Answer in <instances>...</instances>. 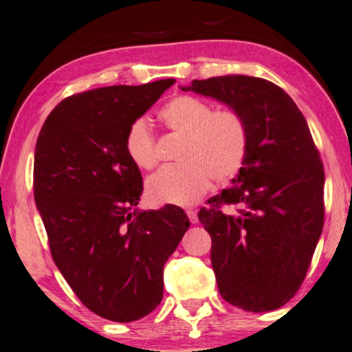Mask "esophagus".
I'll return each instance as SVG.
<instances>
[{"mask_svg": "<svg viewBox=\"0 0 352 352\" xmlns=\"http://www.w3.org/2000/svg\"><path fill=\"white\" fill-rule=\"evenodd\" d=\"M186 213H187V217H189V221L192 223V225H195V223L199 221V218H197V210H194V208H187V210H186Z\"/></svg>", "mask_w": 352, "mask_h": 352, "instance_id": "esophagus-1", "label": "esophagus"}]
</instances>
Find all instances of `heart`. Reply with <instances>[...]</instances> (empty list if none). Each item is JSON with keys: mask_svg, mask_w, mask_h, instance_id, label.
I'll use <instances>...</instances> for the list:
<instances>
[{"mask_svg": "<svg viewBox=\"0 0 352 352\" xmlns=\"http://www.w3.org/2000/svg\"><path fill=\"white\" fill-rule=\"evenodd\" d=\"M168 132L181 137L177 160L147 182V194L155 202L190 205L207 192L212 177L226 182L244 166L249 152V126L232 108L213 109L192 95H177L160 109ZM127 157L140 170L158 165V148L152 129L144 120L129 126L124 137Z\"/></svg>", "mask_w": 352, "mask_h": 352, "instance_id": "heart-1", "label": "heart"}]
</instances>
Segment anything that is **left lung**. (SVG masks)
<instances>
[{"label": "left lung", "mask_w": 352, "mask_h": 352, "mask_svg": "<svg viewBox=\"0 0 352 352\" xmlns=\"http://www.w3.org/2000/svg\"><path fill=\"white\" fill-rule=\"evenodd\" d=\"M182 90L220 100L248 121L244 166L199 221L212 237L221 298L248 312L275 310L302 285L325 217V171L307 121L281 87L260 77H210Z\"/></svg>", "instance_id": "1"}]
</instances>
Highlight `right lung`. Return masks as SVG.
Segmentation results:
<instances>
[{"label": "right lung", "instance_id": "obj_1", "mask_svg": "<svg viewBox=\"0 0 352 352\" xmlns=\"http://www.w3.org/2000/svg\"><path fill=\"white\" fill-rule=\"evenodd\" d=\"M175 79L111 85L59 102L35 145L34 197L56 267L82 304L113 322L139 320L163 299V267L189 218L181 207L137 212L140 170L129 126Z\"/></svg>", "mask_w": 352, "mask_h": 352}]
</instances>
